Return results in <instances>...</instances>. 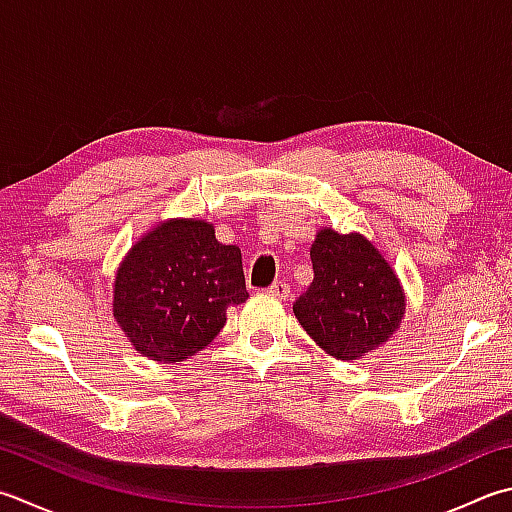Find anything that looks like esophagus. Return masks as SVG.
<instances>
[{"label": "esophagus", "mask_w": 512, "mask_h": 512, "mask_svg": "<svg viewBox=\"0 0 512 512\" xmlns=\"http://www.w3.org/2000/svg\"><path fill=\"white\" fill-rule=\"evenodd\" d=\"M267 292L272 294V296H276V298H281V301H283V298H287V296H289V285H287V283H283V281H276V283L269 285Z\"/></svg>", "instance_id": "obj_1"}]
</instances>
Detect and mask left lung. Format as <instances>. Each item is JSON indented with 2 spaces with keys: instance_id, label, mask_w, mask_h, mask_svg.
<instances>
[{
  "instance_id": "obj_1",
  "label": "left lung",
  "mask_w": 512,
  "mask_h": 512,
  "mask_svg": "<svg viewBox=\"0 0 512 512\" xmlns=\"http://www.w3.org/2000/svg\"><path fill=\"white\" fill-rule=\"evenodd\" d=\"M310 258L314 281L296 298L294 314L327 354L354 361L397 332L406 296L370 240L321 229Z\"/></svg>"
}]
</instances>
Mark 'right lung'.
I'll return each mask as SVG.
<instances>
[{
  "label": "right lung",
  "instance_id": "obj_1",
  "mask_svg": "<svg viewBox=\"0 0 512 512\" xmlns=\"http://www.w3.org/2000/svg\"><path fill=\"white\" fill-rule=\"evenodd\" d=\"M214 234L202 220H169L124 258L113 316L140 354L185 361L223 330L229 305L247 301L240 249Z\"/></svg>",
  "mask_w": 512,
  "mask_h": 512
}]
</instances>
